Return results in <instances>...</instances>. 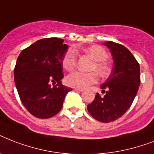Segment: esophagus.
<instances>
[{
    "label": "esophagus",
    "instance_id": "esophagus-1",
    "mask_svg": "<svg viewBox=\"0 0 154 154\" xmlns=\"http://www.w3.org/2000/svg\"><path fill=\"white\" fill-rule=\"evenodd\" d=\"M75 91H78V92H82L83 91V89H77V88H74Z\"/></svg>",
    "mask_w": 154,
    "mask_h": 154
}]
</instances>
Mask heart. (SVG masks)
Returning <instances> with one entry per match:
<instances>
[{"instance_id": "b5f03b06", "label": "heart", "mask_w": 154, "mask_h": 154, "mask_svg": "<svg viewBox=\"0 0 154 154\" xmlns=\"http://www.w3.org/2000/svg\"><path fill=\"white\" fill-rule=\"evenodd\" d=\"M84 51L91 57L95 62L92 66V70H95L101 77H106L109 72V67L105 60L109 58V54L104 48L100 45H91L85 48ZM77 65V53L73 49H69L64 55L62 65L65 69L71 71ZM97 75L95 72H85L75 71L65 78V82L69 86L77 89H84L96 83Z\"/></svg>"}]
</instances>
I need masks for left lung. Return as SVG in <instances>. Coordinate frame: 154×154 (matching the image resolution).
Listing matches in <instances>:
<instances>
[{"instance_id":"obj_1","label":"left lung","mask_w":154,"mask_h":154,"mask_svg":"<svg viewBox=\"0 0 154 154\" xmlns=\"http://www.w3.org/2000/svg\"><path fill=\"white\" fill-rule=\"evenodd\" d=\"M112 53L113 67L109 77L101 85L104 97L97 94L87 106L92 117L101 122L118 119L129 109L140 85V66L134 55L122 45L104 43Z\"/></svg>"}]
</instances>
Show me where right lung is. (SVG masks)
I'll return each mask as SVG.
<instances>
[{
    "label": "right lung",
    "instance_id": "right-lung-1",
    "mask_svg": "<svg viewBox=\"0 0 154 154\" xmlns=\"http://www.w3.org/2000/svg\"><path fill=\"white\" fill-rule=\"evenodd\" d=\"M64 40L57 37L37 41L21 51L14 69V82L26 109L38 118L59 112L72 89L63 85L62 60L68 50ZM57 83L53 87L51 83Z\"/></svg>",
    "mask_w": 154,
    "mask_h": 154
}]
</instances>
